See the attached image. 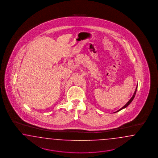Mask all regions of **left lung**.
<instances>
[{
    "instance_id": "obj_1",
    "label": "left lung",
    "mask_w": 158,
    "mask_h": 158,
    "mask_svg": "<svg viewBox=\"0 0 158 158\" xmlns=\"http://www.w3.org/2000/svg\"><path fill=\"white\" fill-rule=\"evenodd\" d=\"M137 87H136V88H135V91H134V94H133V96L131 97V98L130 99L129 101L125 104V105L122 107V108H121L120 110H117V111H116V112H115L114 113H116V112H119V111H120V110H123V109H124V108H126L128 105H130V104L133 101V99H134V97H135V94H136V92H137Z\"/></svg>"
}]
</instances>
